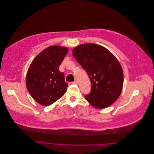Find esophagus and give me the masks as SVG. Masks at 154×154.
<instances>
[{"instance_id":"esophagus-1","label":"esophagus","mask_w":154,"mask_h":154,"mask_svg":"<svg viewBox=\"0 0 154 154\" xmlns=\"http://www.w3.org/2000/svg\"><path fill=\"white\" fill-rule=\"evenodd\" d=\"M71 84H76V85H77V84H78V82L77 81H73V82H72Z\"/></svg>"}]
</instances>
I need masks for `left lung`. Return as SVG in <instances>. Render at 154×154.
Masks as SVG:
<instances>
[{"mask_svg":"<svg viewBox=\"0 0 154 154\" xmlns=\"http://www.w3.org/2000/svg\"><path fill=\"white\" fill-rule=\"evenodd\" d=\"M72 53L91 82L90 93L85 95V100L97 109L110 106L123 86V72L118 59L107 48L95 44L79 45Z\"/></svg>","mask_w":154,"mask_h":154,"instance_id":"8db88e82","label":"left lung"}]
</instances>
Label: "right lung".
Instances as JSON below:
<instances>
[{"label": "right lung", "mask_w": 154, "mask_h": 154, "mask_svg": "<svg viewBox=\"0 0 154 154\" xmlns=\"http://www.w3.org/2000/svg\"><path fill=\"white\" fill-rule=\"evenodd\" d=\"M68 51L65 47L50 46L38 54L31 63L26 85L31 96L41 105L50 106L66 93L68 84L59 67Z\"/></svg>", "instance_id": "add662e5"}]
</instances>
